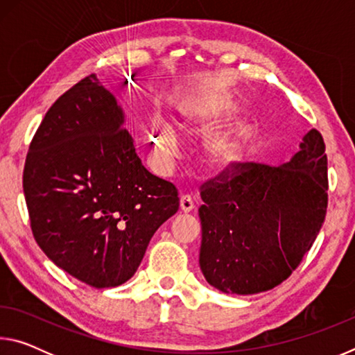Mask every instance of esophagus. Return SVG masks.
<instances>
[{
    "mask_svg": "<svg viewBox=\"0 0 355 355\" xmlns=\"http://www.w3.org/2000/svg\"><path fill=\"white\" fill-rule=\"evenodd\" d=\"M180 209H182L183 213H189V211H192V209H194V200H192L191 196L184 194V196L180 197Z\"/></svg>",
    "mask_w": 355,
    "mask_h": 355,
    "instance_id": "34e87169",
    "label": "esophagus"
}]
</instances>
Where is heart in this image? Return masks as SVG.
Segmentation results:
<instances>
[{"label": "heart", "instance_id": "heart-1", "mask_svg": "<svg viewBox=\"0 0 355 355\" xmlns=\"http://www.w3.org/2000/svg\"><path fill=\"white\" fill-rule=\"evenodd\" d=\"M239 106L232 98H216L200 105H186L182 107V116L189 130L205 133L219 125L235 119ZM250 136L248 125H235L225 130L216 131L207 137L203 144V156L211 169H227L241 159L245 142ZM152 146L159 163L169 166L180 152V136L177 128L171 122L155 117L152 120Z\"/></svg>", "mask_w": 355, "mask_h": 355}]
</instances>
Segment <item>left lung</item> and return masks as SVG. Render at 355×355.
I'll return each mask as SVG.
<instances>
[{"instance_id": "obj_1", "label": "left lung", "mask_w": 355, "mask_h": 355, "mask_svg": "<svg viewBox=\"0 0 355 355\" xmlns=\"http://www.w3.org/2000/svg\"><path fill=\"white\" fill-rule=\"evenodd\" d=\"M327 155L310 130L290 163H235L200 186L199 264L227 294L272 290L313 245L327 211Z\"/></svg>"}]
</instances>
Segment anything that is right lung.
Segmentation results:
<instances>
[{"label": "right lung", "instance_id": "1", "mask_svg": "<svg viewBox=\"0 0 355 355\" xmlns=\"http://www.w3.org/2000/svg\"><path fill=\"white\" fill-rule=\"evenodd\" d=\"M23 191L39 248L94 288L133 277L155 232L180 207L175 186L142 166L122 107L94 73L46 111Z\"/></svg>", "mask_w": 355, "mask_h": 355}]
</instances>
